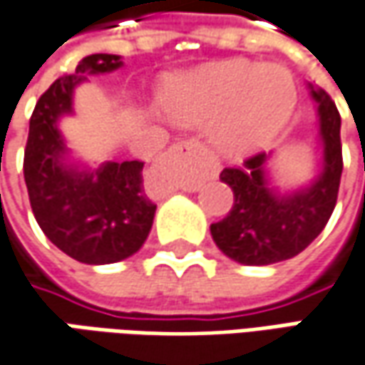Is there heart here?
<instances>
[{"mask_svg": "<svg viewBox=\"0 0 365 365\" xmlns=\"http://www.w3.org/2000/svg\"><path fill=\"white\" fill-rule=\"evenodd\" d=\"M297 91L284 68L225 61L175 78L162 106L187 125L209 123V140L223 156L266 146L292 113Z\"/></svg>", "mask_w": 365, "mask_h": 365, "instance_id": "heart-1", "label": "heart"}]
</instances>
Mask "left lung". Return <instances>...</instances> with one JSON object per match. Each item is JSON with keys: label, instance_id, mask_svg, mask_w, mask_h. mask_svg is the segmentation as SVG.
Segmentation results:
<instances>
[{"label": "left lung", "instance_id": "8db88e82", "mask_svg": "<svg viewBox=\"0 0 365 365\" xmlns=\"http://www.w3.org/2000/svg\"><path fill=\"white\" fill-rule=\"evenodd\" d=\"M319 106L325 168L309 189L278 197L268 189L264 162L266 152L245 158L242 166H227L221 180L233 190V207L225 217L211 223L217 247L245 266H266L294 258L325 230L337 203L344 170L341 118L329 95L313 89Z\"/></svg>", "mask_w": 365, "mask_h": 365}]
</instances>
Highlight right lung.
Masks as SVG:
<instances>
[{"label":"right lung","mask_w":365,"mask_h":365,"mask_svg":"<svg viewBox=\"0 0 365 365\" xmlns=\"http://www.w3.org/2000/svg\"><path fill=\"white\" fill-rule=\"evenodd\" d=\"M120 66L115 54H91L73 75L56 78L36 103L24 150V178L40 230L83 264L130 258L146 242L156 213L144 190L142 160L107 162L97 170H77L63 162L58 118L73 111L75 87L87 75Z\"/></svg>","instance_id":"obj_1"}]
</instances>
